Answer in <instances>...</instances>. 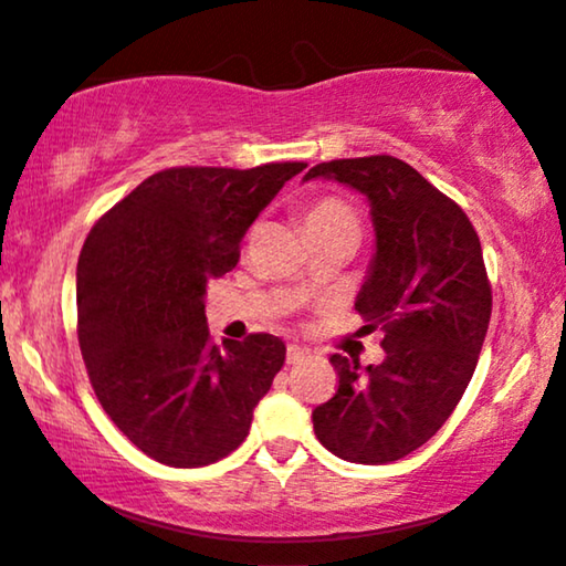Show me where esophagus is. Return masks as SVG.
<instances>
[{
	"instance_id": "obj_1",
	"label": "esophagus",
	"mask_w": 566,
	"mask_h": 566,
	"mask_svg": "<svg viewBox=\"0 0 566 566\" xmlns=\"http://www.w3.org/2000/svg\"><path fill=\"white\" fill-rule=\"evenodd\" d=\"M306 357H308V349L298 347V344H289V352H285V363L301 365Z\"/></svg>"
}]
</instances>
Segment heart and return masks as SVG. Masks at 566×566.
<instances>
[{"mask_svg":"<svg viewBox=\"0 0 566 566\" xmlns=\"http://www.w3.org/2000/svg\"><path fill=\"white\" fill-rule=\"evenodd\" d=\"M303 232H337V229H352L359 234V217L342 196H314L306 201L301 214Z\"/></svg>","mask_w":566,"mask_h":566,"instance_id":"heart-1","label":"heart"}]
</instances>
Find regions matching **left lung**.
Listing matches in <instances>:
<instances>
[{
    "instance_id": "left-lung-1",
    "label": "left lung",
    "mask_w": 566,
    "mask_h": 566,
    "mask_svg": "<svg viewBox=\"0 0 566 566\" xmlns=\"http://www.w3.org/2000/svg\"><path fill=\"white\" fill-rule=\"evenodd\" d=\"M370 203L375 252L355 308L382 332L385 359L359 367L332 355L334 398L314 408L316 439L339 460L388 464L437 433L460 403L485 342L493 296L470 219L392 155L318 163Z\"/></svg>"
}]
</instances>
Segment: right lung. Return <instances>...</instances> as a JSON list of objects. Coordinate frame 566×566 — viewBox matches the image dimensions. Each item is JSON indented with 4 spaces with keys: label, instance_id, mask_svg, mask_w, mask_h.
<instances>
[{
    "label": "right lung",
    "instance_id": "1",
    "mask_svg": "<svg viewBox=\"0 0 566 566\" xmlns=\"http://www.w3.org/2000/svg\"><path fill=\"white\" fill-rule=\"evenodd\" d=\"M306 163L168 168L106 211L76 268L78 344L106 416L170 467L234 452L285 363L273 334L209 339L203 298L240 242Z\"/></svg>",
    "mask_w": 566,
    "mask_h": 566
}]
</instances>
